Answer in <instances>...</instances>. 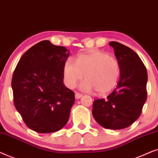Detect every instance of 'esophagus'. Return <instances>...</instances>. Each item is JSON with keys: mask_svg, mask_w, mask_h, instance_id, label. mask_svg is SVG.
<instances>
[{"mask_svg": "<svg viewBox=\"0 0 158 158\" xmlns=\"http://www.w3.org/2000/svg\"><path fill=\"white\" fill-rule=\"evenodd\" d=\"M81 97H82V94L79 93V92H76V94H75L76 99H79V98H81Z\"/></svg>", "mask_w": 158, "mask_h": 158, "instance_id": "esophagus-1", "label": "esophagus"}]
</instances>
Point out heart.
<instances>
[{
    "instance_id": "obj_1",
    "label": "heart",
    "mask_w": 158,
    "mask_h": 158,
    "mask_svg": "<svg viewBox=\"0 0 158 158\" xmlns=\"http://www.w3.org/2000/svg\"><path fill=\"white\" fill-rule=\"evenodd\" d=\"M84 74L86 80L81 83V89L91 91L94 89L99 94H106L116 85L121 67L116 58L100 50L78 55L75 61L71 58L65 61L64 80L69 87H74Z\"/></svg>"
}]
</instances>
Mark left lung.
<instances>
[{
	"mask_svg": "<svg viewBox=\"0 0 158 158\" xmlns=\"http://www.w3.org/2000/svg\"><path fill=\"white\" fill-rule=\"evenodd\" d=\"M121 67L116 87L107 99L94 100L92 115L101 127L125 129L135 122L146 102L148 72L139 56L118 42L109 43Z\"/></svg>",
	"mask_w": 158,
	"mask_h": 158,
	"instance_id": "obj_1",
	"label": "left lung"
}]
</instances>
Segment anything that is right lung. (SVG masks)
I'll list each match as a JSON object with an SVG mask.
<instances>
[{"instance_id":"add662e5","label":"right lung","mask_w":158,"mask_h":158,"mask_svg":"<svg viewBox=\"0 0 158 158\" xmlns=\"http://www.w3.org/2000/svg\"><path fill=\"white\" fill-rule=\"evenodd\" d=\"M69 50L43 40L20 58L11 81L14 103L29 129L52 133L68 122L74 92L64 84Z\"/></svg>"}]
</instances>
